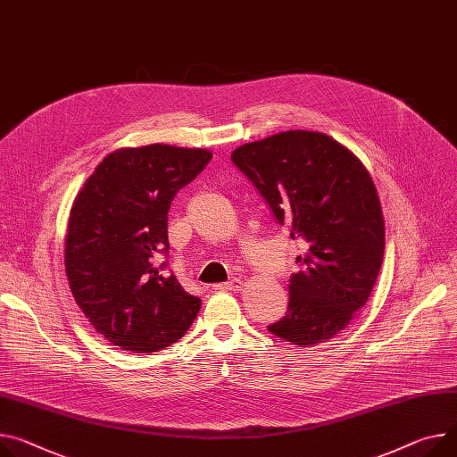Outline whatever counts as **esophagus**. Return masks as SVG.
<instances>
[{"label": "esophagus", "mask_w": 457, "mask_h": 457, "mask_svg": "<svg viewBox=\"0 0 457 457\" xmlns=\"http://www.w3.org/2000/svg\"><path fill=\"white\" fill-rule=\"evenodd\" d=\"M214 289L218 291H241L243 289V282L241 279H230V282H225V284H216Z\"/></svg>", "instance_id": "1"}]
</instances>
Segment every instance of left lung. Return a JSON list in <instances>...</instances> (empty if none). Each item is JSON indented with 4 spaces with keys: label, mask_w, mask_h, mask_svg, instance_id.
Segmentation results:
<instances>
[{
    "label": "left lung",
    "mask_w": 457,
    "mask_h": 457,
    "mask_svg": "<svg viewBox=\"0 0 457 457\" xmlns=\"http://www.w3.org/2000/svg\"><path fill=\"white\" fill-rule=\"evenodd\" d=\"M307 253L289 309L269 331L300 347L328 342L368 302L384 256L380 201L364 164L326 133L293 129L230 155Z\"/></svg>",
    "instance_id": "obj_1"
}]
</instances>
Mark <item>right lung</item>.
Masks as SVG:
<instances>
[{
  "label": "right lung",
  "mask_w": 457,
  "mask_h": 457,
  "mask_svg": "<svg viewBox=\"0 0 457 457\" xmlns=\"http://www.w3.org/2000/svg\"><path fill=\"white\" fill-rule=\"evenodd\" d=\"M212 154L148 145L122 148L95 168L75 197L65 236V274L86 319L108 342L154 353L178 342L201 300L188 295L168 262V210Z\"/></svg>",
  "instance_id": "add662e5"
}]
</instances>
